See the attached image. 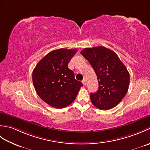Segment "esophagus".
<instances>
[{
    "mask_svg": "<svg viewBox=\"0 0 150 150\" xmlns=\"http://www.w3.org/2000/svg\"><path fill=\"white\" fill-rule=\"evenodd\" d=\"M82 84H83L84 86L86 85V81L85 79H83V80H82Z\"/></svg>",
    "mask_w": 150,
    "mask_h": 150,
    "instance_id": "obj_1",
    "label": "esophagus"
}]
</instances>
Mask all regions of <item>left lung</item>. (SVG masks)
I'll use <instances>...</instances> for the list:
<instances>
[{
	"instance_id": "8db88e82",
	"label": "left lung",
	"mask_w": 150,
	"mask_h": 150,
	"mask_svg": "<svg viewBox=\"0 0 150 150\" xmlns=\"http://www.w3.org/2000/svg\"><path fill=\"white\" fill-rule=\"evenodd\" d=\"M81 53L97 77L98 90L90 94L92 104L102 110L115 107L128 90L129 74L126 66L113 51L103 46L85 48Z\"/></svg>"
}]
</instances>
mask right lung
Returning a JSON list of instances; mask_svg holds the SVG:
<instances>
[{
  "label": "right lung",
  "mask_w": 150,
  "mask_h": 150,
  "mask_svg": "<svg viewBox=\"0 0 150 150\" xmlns=\"http://www.w3.org/2000/svg\"><path fill=\"white\" fill-rule=\"evenodd\" d=\"M77 50H53L38 62L32 74L33 83L40 98L50 106L64 108L75 100L82 83L75 79L68 67Z\"/></svg>",
  "instance_id": "obj_1"
}]
</instances>
